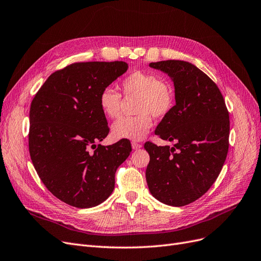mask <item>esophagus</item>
Returning a JSON list of instances; mask_svg holds the SVG:
<instances>
[{
	"label": "esophagus",
	"mask_w": 261,
	"mask_h": 261,
	"mask_svg": "<svg viewBox=\"0 0 261 261\" xmlns=\"http://www.w3.org/2000/svg\"><path fill=\"white\" fill-rule=\"evenodd\" d=\"M131 145H132V148H133V149H140V148L142 147V144H140V143H138V142H136V141H133V142L131 143Z\"/></svg>",
	"instance_id": "1"
}]
</instances>
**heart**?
<instances>
[{
  "instance_id": "b5f03b06",
  "label": "heart",
  "mask_w": 261,
  "mask_h": 261,
  "mask_svg": "<svg viewBox=\"0 0 261 261\" xmlns=\"http://www.w3.org/2000/svg\"><path fill=\"white\" fill-rule=\"evenodd\" d=\"M120 89L125 98L136 96V116H125L112 125L115 139L142 140L152 127V116L165 118L175 104L173 86L155 73L133 71L120 82ZM121 94L112 87H105L99 94V105L102 113L109 118L118 117L121 112Z\"/></svg>"
}]
</instances>
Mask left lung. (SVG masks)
Masks as SVG:
<instances>
[{"label": "left lung", "mask_w": 261, "mask_h": 261, "mask_svg": "<svg viewBox=\"0 0 261 261\" xmlns=\"http://www.w3.org/2000/svg\"><path fill=\"white\" fill-rule=\"evenodd\" d=\"M174 83L175 102L155 131L174 146L146 142V181L150 194L172 206H184L214 184L229 148V113L217 85L194 64L180 60L151 62Z\"/></svg>", "instance_id": "8db88e82"}]
</instances>
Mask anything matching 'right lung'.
Returning a JSON list of instances; mask_svg holds the SVG:
<instances>
[{"label": "right lung", "instance_id": "obj_1", "mask_svg": "<svg viewBox=\"0 0 261 261\" xmlns=\"http://www.w3.org/2000/svg\"><path fill=\"white\" fill-rule=\"evenodd\" d=\"M128 70L123 61L76 62L54 72L30 108L29 151L46 188L64 203L88 208L115 187V173L132 150L128 140L96 145L110 128L99 94Z\"/></svg>", "mask_w": 261, "mask_h": 261}]
</instances>
